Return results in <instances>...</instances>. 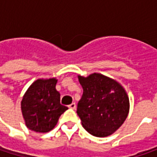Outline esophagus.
<instances>
[{"mask_svg":"<svg viewBox=\"0 0 157 157\" xmlns=\"http://www.w3.org/2000/svg\"><path fill=\"white\" fill-rule=\"evenodd\" d=\"M76 104L75 103H71V105H69V108H71V109H76Z\"/></svg>","mask_w":157,"mask_h":157,"instance_id":"34e87169","label":"esophagus"}]
</instances>
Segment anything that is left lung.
Returning <instances> with one entry per match:
<instances>
[{
    "label": "left lung",
    "mask_w": 157,
    "mask_h": 157,
    "mask_svg": "<svg viewBox=\"0 0 157 157\" xmlns=\"http://www.w3.org/2000/svg\"><path fill=\"white\" fill-rule=\"evenodd\" d=\"M83 95L77 113L84 128L97 137L112 135L123 124L129 111V100L123 87L99 73L78 76Z\"/></svg>",
    "instance_id": "1"
}]
</instances>
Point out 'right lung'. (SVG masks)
Returning <instances> with one entry per match:
<instances>
[{"instance_id": "right-lung-1", "label": "right lung", "mask_w": 157, "mask_h": 157, "mask_svg": "<svg viewBox=\"0 0 157 157\" xmlns=\"http://www.w3.org/2000/svg\"><path fill=\"white\" fill-rule=\"evenodd\" d=\"M56 78L37 79L29 86L21 100V112L29 129L47 133L57 125L68 107L60 104Z\"/></svg>"}]
</instances>
